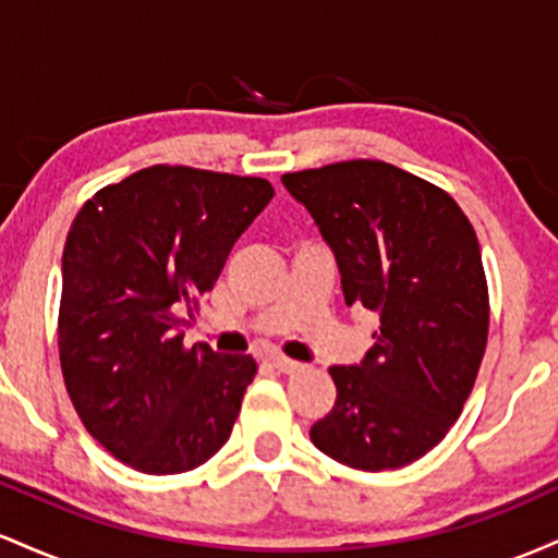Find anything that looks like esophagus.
<instances>
[{
  "mask_svg": "<svg viewBox=\"0 0 558 558\" xmlns=\"http://www.w3.org/2000/svg\"><path fill=\"white\" fill-rule=\"evenodd\" d=\"M270 364L275 369H278V373H283V375H296V373H301V369H304V364L288 360V356H272Z\"/></svg>",
  "mask_w": 558,
  "mask_h": 558,
  "instance_id": "obj_1",
  "label": "esophagus"
}]
</instances>
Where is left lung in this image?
Masks as SVG:
<instances>
[{
	"instance_id": "left-lung-1",
	"label": "left lung",
	"mask_w": 558,
	"mask_h": 558,
	"mask_svg": "<svg viewBox=\"0 0 558 558\" xmlns=\"http://www.w3.org/2000/svg\"><path fill=\"white\" fill-rule=\"evenodd\" d=\"M341 270L349 306L380 315L356 367H330L338 399L312 444L351 470L417 462L451 430L488 343V280L475 228L438 185L380 159L286 172Z\"/></svg>"
}]
</instances>
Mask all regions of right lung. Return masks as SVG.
Segmentation results:
<instances>
[{
    "label": "right lung",
    "instance_id": "1",
    "mask_svg": "<svg viewBox=\"0 0 558 558\" xmlns=\"http://www.w3.org/2000/svg\"><path fill=\"white\" fill-rule=\"evenodd\" d=\"M272 194L265 178L151 165L75 215L57 319L62 377L83 427L133 470H196L230 438L257 362L185 349L181 312L213 291Z\"/></svg>",
    "mask_w": 558,
    "mask_h": 558
}]
</instances>
